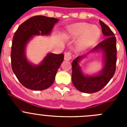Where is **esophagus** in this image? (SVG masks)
Segmentation results:
<instances>
[{"label":"esophagus","mask_w":127,"mask_h":127,"mask_svg":"<svg viewBox=\"0 0 127 127\" xmlns=\"http://www.w3.org/2000/svg\"><path fill=\"white\" fill-rule=\"evenodd\" d=\"M72 58V53L70 52V51H68V52L65 53L64 55V59L65 60H67L69 61Z\"/></svg>","instance_id":"esophagus-1"}]
</instances>
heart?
I'll return each instance as SVG.
<instances>
[{"label":"heart","instance_id":"obj_1","mask_svg":"<svg viewBox=\"0 0 127 127\" xmlns=\"http://www.w3.org/2000/svg\"><path fill=\"white\" fill-rule=\"evenodd\" d=\"M68 35L72 38L81 37L79 44L81 48H86L94 44L98 39L100 34L97 26H91L86 23H79L68 28Z\"/></svg>","mask_w":127,"mask_h":127}]
</instances>
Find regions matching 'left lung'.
I'll list each match as a JSON object with an SVG mask.
<instances>
[{
  "mask_svg": "<svg viewBox=\"0 0 127 127\" xmlns=\"http://www.w3.org/2000/svg\"><path fill=\"white\" fill-rule=\"evenodd\" d=\"M102 33L106 37L104 41L98 43L92 50H101L104 52L105 64L102 71L95 76H85L81 72L79 62L82 57H78L72 63V81L74 86L83 93L97 92L102 89L114 76L116 67V39L110 28L106 24L99 21Z\"/></svg>",
  "mask_w": 127,
  "mask_h": 127,
  "instance_id": "left-lung-1",
  "label": "left lung"
}]
</instances>
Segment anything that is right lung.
<instances>
[{
    "instance_id": "1",
    "label": "right lung",
    "mask_w": 127,
    "mask_h": 127,
    "mask_svg": "<svg viewBox=\"0 0 127 127\" xmlns=\"http://www.w3.org/2000/svg\"><path fill=\"white\" fill-rule=\"evenodd\" d=\"M58 20L37 15L30 18L19 26L14 34L11 46V67L17 79L28 89L40 91L53 83L64 54H48L41 65H32L25 56L26 44L33 35H48Z\"/></svg>"
}]
</instances>
